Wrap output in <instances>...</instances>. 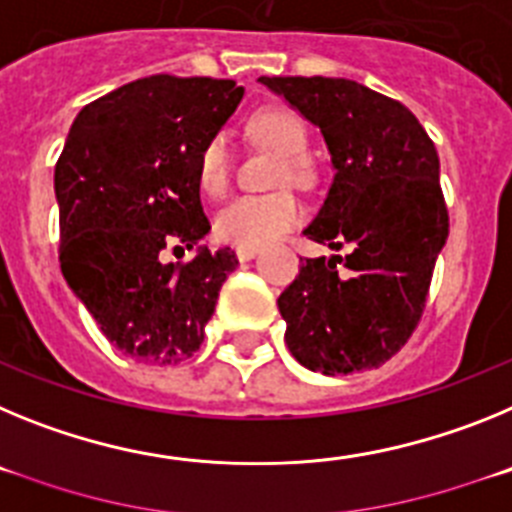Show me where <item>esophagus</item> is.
Returning <instances> with one entry per match:
<instances>
[{
  "label": "esophagus",
  "mask_w": 512,
  "mask_h": 512,
  "mask_svg": "<svg viewBox=\"0 0 512 512\" xmlns=\"http://www.w3.org/2000/svg\"><path fill=\"white\" fill-rule=\"evenodd\" d=\"M235 256H238V261H251L259 256V248H246V246H238L235 248Z\"/></svg>",
  "instance_id": "obj_1"
}]
</instances>
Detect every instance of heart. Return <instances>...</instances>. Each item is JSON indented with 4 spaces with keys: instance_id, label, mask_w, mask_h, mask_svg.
I'll return each instance as SVG.
<instances>
[{
    "instance_id": "obj_1",
    "label": "heart",
    "mask_w": 512,
    "mask_h": 512,
    "mask_svg": "<svg viewBox=\"0 0 512 512\" xmlns=\"http://www.w3.org/2000/svg\"><path fill=\"white\" fill-rule=\"evenodd\" d=\"M253 140L284 156L279 179L307 182V166L302 161L307 151V130L295 112L282 107H264L248 120ZM197 182L210 197L223 194L230 184V148L223 135H212L197 156ZM302 205L292 192L243 194L228 202L215 215V235L230 246L264 248L274 238L300 223Z\"/></svg>"
}]
</instances>
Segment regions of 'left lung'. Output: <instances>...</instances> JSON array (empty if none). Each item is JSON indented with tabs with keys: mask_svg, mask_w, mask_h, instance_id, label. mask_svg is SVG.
<instances>
[{
	"mask_svg": "<svg viewBox=\"0 0 512 512\" xmlns=\"http://www.w3.org/2000/svg\"><path fill=\"white\" fill-rule=\"evenodd\" d=\"M320 130L333 182L302 233L346 259H307L277 305L289 351L320 374L377 369L418 325L449 238L438 153L402 102L351 79L261 76ZM346 272L337 274V264Z\"/></svg>",
	"mask_w": 512,
	"mask_h": 512,
	"instance_id": "left-lung-1",
	"label": "left lung"
}]
</instances>
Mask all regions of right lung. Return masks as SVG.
Instances as JSON below:
<instances>
[{"label":"right lung","mask_w":512,"mask_h":512,"mask_svg":"<svg viewBox=\"0 0 512 512\" xmlns=\"http://www.w3.org/2000/svg\"><path fill=\"white\" fill-rule=\"evenodd\" d=\"M243 87L230 79L148 76L76 115L56 164L61 271L107 341L146 364H179L200 348L220 287L238 259L200 241L197 156L220 133ZM197 247L187 265L160 251Z\"/></svg>","instance_id":"obj_1"}]
</instances>
